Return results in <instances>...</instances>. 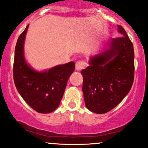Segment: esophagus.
<instances>
[{"label":"esophagus","instance_id":"obj_1","mask_svg":"<svg viewBox=\"0 0 148 148\" xmlns=\"http://www.w3.org/2000/svg\"><path fill=\"white\" fill-rule=\"evenodd\" d=\"M86 65V62L84 60H79L76 62V69L78 71H80L85 68Z\"/></svg>","mask_w":148,"mask_h":148}]
</instances>
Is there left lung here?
<instances>
[{
  "label": "left lung",
  "instance_id": "left-lung-1",
  "mask_svg": "<svg viewBox=\"0 0 148 148\" xmlns=\"http://www.w3.org/2000/svg\"><path fill=\"white\" fill-rule=\"evenodd\" d=\"M111 39L109 48L92 57L83 69V93L86 108L97 114L112 110L129 93L134 79V50L125 29Z\"/></svg>",
  "mask_w": 148,
  "mask_h": 148
}]
</instances>
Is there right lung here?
Listing matches in <instances>:
<instances>
[{"mask_svg": "<svg viewBox=\"0 0 148 148\" xmlns=\"http://www.w3.org/2000/svg\"><path fill=\"white\" fill-rule=\"evenodd\" d=\"M29 24L19 36L14 50L13 78L15 86L29 106L39 113H50L59 106L68 79L75 63L58 65L38 72L27 64L24 57V43Z\"/></svg>", "mask_w": 148, "mask_h": 148, "instance_id": "1", "label": "right lung"}]
</instances>
